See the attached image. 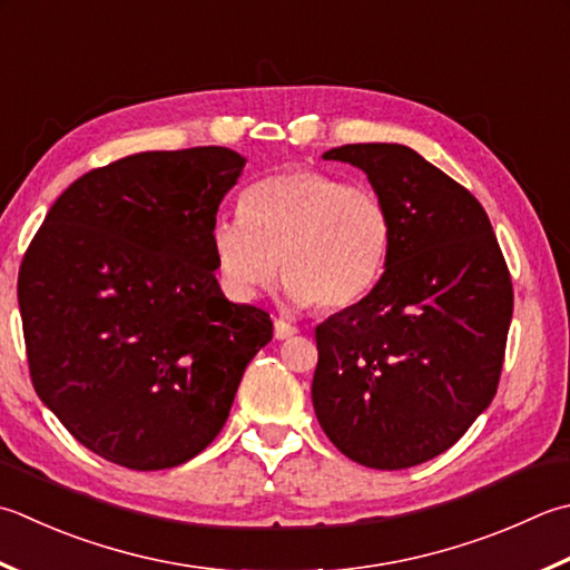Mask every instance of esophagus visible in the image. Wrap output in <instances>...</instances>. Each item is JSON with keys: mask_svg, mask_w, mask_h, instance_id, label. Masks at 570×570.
<instances>
[{"mask_svg": "<svg viewBox=\"0 0 570 570\" xmlns=\"http://www.w3.org/2000/svg\"><path fill=\"white\" fill-rule=\"evenodd\" d=\"M296 333H298V328H296V326H292V323H286L284 318H276V321H274V336H276L278 341L294 338Z\"/></svg>", "mask_w": 570, "mask_h": 570, "instance_id": "34e87169", "label": "esophagus"}]
</instances>
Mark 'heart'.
Here are the masks:
<instances>
[{"instance_id":"b5f03b06","label":"heart","mask_w":570,"mask_h":570,"mask_svg":"<svg viewBox=\"0 0 570 570\" xmlns=\"http://www.w3.org/2000/svg\"><path fill=\"white\" fill-rule=\"evenodd\" d=\"M239 212L209 232L222 284L237 301L272 288L282 262L296 304L338 311L371 292L387 264L393 217L371 185L296 167L249 185Z\"/></svg>"}]
</instances>
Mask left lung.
<instances>
[{
    "label": "left lung",
    "instance_id": "obj_1",
    "mask_svg": "<svg viewBox=\"0 0 570 570\" xmlns=\"http://www.w3.org/2000/svg\"><path fill=\"white\" fill-rule=\"evenodd\" d=\"M367 175L393 217L381 282L316 328L311 385L328 440L371 470L450 450L497 395L514 288L484 207L407 145L323 153Z\"/></svg>",
    "mask_w": 570,
    "mask_h": 570
}]
</instances>
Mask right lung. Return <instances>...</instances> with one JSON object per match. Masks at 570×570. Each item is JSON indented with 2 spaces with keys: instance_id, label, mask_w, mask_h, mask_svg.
<instances>
[{
  "instance_id": "1",
  "label": "right lung",
  "mask_w": 570,
  "mask_h": 570,
  "mask_svg": "<svg viewBox=\"0 0 570 570\" xmlns=\"http://www.w3.org/2000/svg\"><path fill=\"white\" fill-rule=\"evenodd\" d=\"M244 160L219 145L128 155L78 177L19 266L31 383L104 460L153 472L225 428L264 308L217 284L209 232Z\"/></svg>"
}]
</instances>
